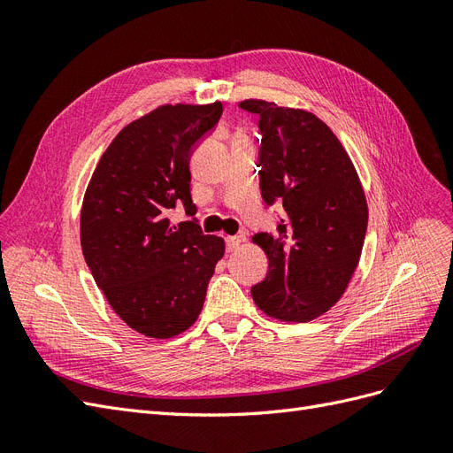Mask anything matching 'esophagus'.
<instances>
[{
	"label": "esophagus",
	"mask_w": 453,
	"mask_h": 453,
	"mask_svg": "<svg viewBox=\"0 0 453 453\" xmlns=\"http://www.w3.org/2000/svg\"><path fill=\"white\" fill-rule=\"evenodd\" d=\"M242 236H228L226 238V251L228 253H232V251H236L238 248H240V243H242Z\"/></svg>",
	"instance_id": "esophagus-1"
}]
</instances>
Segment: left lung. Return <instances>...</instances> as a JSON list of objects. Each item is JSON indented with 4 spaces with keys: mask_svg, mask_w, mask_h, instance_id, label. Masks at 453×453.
<instances>
[{
    "mask_svg": "<svg viewBox=\"0 0 453 453\" xmlns=\"http://www.w3.org/2000/svg\"><path fill=\"white\" fill-rule=\"evenodd\" d=\"M240 107L260 119V193L285 210L278 234L253 236L268 257V273L251 295L270 318L304 323L338 303L359 265L365 190L344 145L319 117L266 100Z\"/></svg>",
    "mask_w": 453,
    "mask_h": 453,
    "instance_id": "8db88e82",
    "label": "left lung"
}]
</instances>
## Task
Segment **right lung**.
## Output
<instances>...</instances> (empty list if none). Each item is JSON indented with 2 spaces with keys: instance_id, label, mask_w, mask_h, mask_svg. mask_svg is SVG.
Wrapping results in <instances>:
<instances>
[{
  "instance_id": "1",
  "label": "right lung",
  "mask_w": 453,
  "mask_h": 453,
  "mask_svg": "<svg viewBox=\"0 0 453 453\" xmlns=\"http://www.w3.org/2000/svg\"><path fill=\"white\" fill-rule=\"evenodd\" d=\"M223 113V104L160 105L132 120L96 166L81 210V248L109 306L149 338L185 333L202 311L225 240L196 219L170 225L190 198V153Z\"/></svg>"
}]
</instances>
